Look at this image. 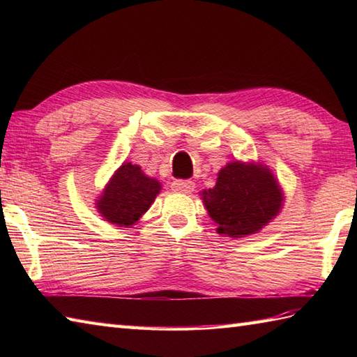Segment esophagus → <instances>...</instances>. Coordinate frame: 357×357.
<instances>
[{
	"label": "esophagus",
	"instance_id": "34e87169",
	"mask_svg": "<svg viewBox=\"0 0 357 357\" xmlns=\"http://www.w3.org/2000/svg\"><path fill=\"white\" fill-rule=\"evenodd\" d=\"M172 190L179 193H192L195 190V183L188 179H174L172 183Z\"/></svg>",
	"mask_w": 357,
	"mask_h": 357
}]
</instances>
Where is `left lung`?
Wrapping results in <instances>:
<instances>
[{
  "label": "left lung",
  "instance_id": "1",
  "mask_svg": "<svg viewBox=\"0 0 357 357\" xmlns=\"http://www.w3.org/2000/svg\"><path fill=\"white\" fill-rule=\"evenodd\" d=\"M204 206L218 233L242 238L259 231L282 206V193L265 167L230 162L219 172L216 185L202 192Z\"/></svg>",
  "mask_w": 357,
  "mask_h": 357
}]
</instances>
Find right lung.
Returning a JSON list of instances; mask_svg holds the SVG:
<instances>
[{"label": "right lung", "mask_w": 357, "mask_h": 357, "mask_svg": "<svg viewBox=\"0 0 357 357\" xmlns=\"http://www.w3.org/2000/svg\"><path fill=\"white\" fill-rule=\"evenodd\" d=\"M159 190L161 184L156 179L147 178L139 165L127 162L113 174L98 199V210L112 224L133 225L149 210Z\"/></svg>", "instance_id": "add662e5"}]
</instances>
